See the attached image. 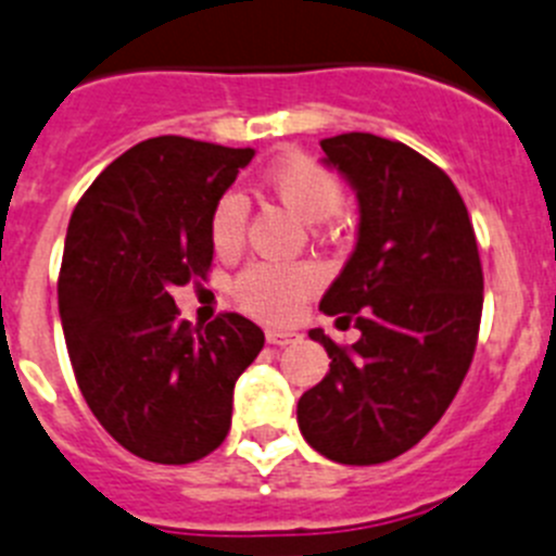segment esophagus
<instances>
[{"label": "esophagus", "mask_w": 556, "mask_h": 556, "mask_svg": "<svg viewBox=\"0 0 556 556\" xmlns=\"http://www.w3.org/2000/svg\"><path fill=\"white\" fill-rule=\"evenodd\" d=\"M266 340L271 342V345H279V349H285V345H290V342L299 340V334H295L293 329H268Z\"/></svg>", "instance_id": "1"}]
</instances>
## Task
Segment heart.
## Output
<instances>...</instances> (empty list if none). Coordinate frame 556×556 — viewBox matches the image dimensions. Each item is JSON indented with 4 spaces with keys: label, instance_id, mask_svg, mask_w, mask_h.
Listing matches in <instances>:
<instances>
[{
    "label": "heart",
    "instance_id": "b5f03b06",
    "mask_svg": "<svg viewBox=\"0 0 556 556\" xmlns=\"http://www.w3.org/2000/svg\"><path fill=\"white\" fill-rule=\"evenodd\" d=\"M266 186L279 205H285L299 222H324L342 202V186L331 169L307 155H288L277 161L266 175ZM249 205L241 191H225L211 207L207 232L219 254L230 257L241 249L247 230ZM318 288V274L304 263L295 266H274V263H252L236 279V302L249 315L263 320L293 318L309 293Z\"/></svg>",
    "mask_w": 556,
    "mask_h": 556
}]
</instances>
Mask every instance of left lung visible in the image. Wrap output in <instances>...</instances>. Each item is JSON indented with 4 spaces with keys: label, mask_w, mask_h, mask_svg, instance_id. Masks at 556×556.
<instances>
[{
    "label": "left lung",
    "mask_w": 556,
    "mask_h": 556,
    "mask_svg": "<svg viewBox=\"0 0 556 556\" xmlns=\"http://www.w3.org/2000/svg\"><path fill=\"white\" fill-rule=\"evenodd\" d=\"M359 200V236L320 299L354 320V345L309 331L329 354L299 401V430L337 464L370 466L412 450L464 383L482 315V266L458 189L433 161L376 134L320 142Z\"/></svg>",
    "instance_id": "left-lung-1"
}]
</instances>
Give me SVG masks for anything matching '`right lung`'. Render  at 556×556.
<instances>
[{
  "mask_svg": "<svg viewBox=\"0 0 556 556\" xmlns=\"http://www.w3.org/2000/svg\"><path fill=\"white\" fill-rule=\"evenodd\" d=\"M252 155L144 139L74 207L56 282L67 354L90 412L137 458L180 466L214 453L238 376L266 342L238 313L191 326L173 299V288L207 277V216Z\"/></svg>",
  "mask_w": 556,
  "mask_h": 556,
  "instance_id": "obj_1",
  "label": "right lung"
}]
</instances>
